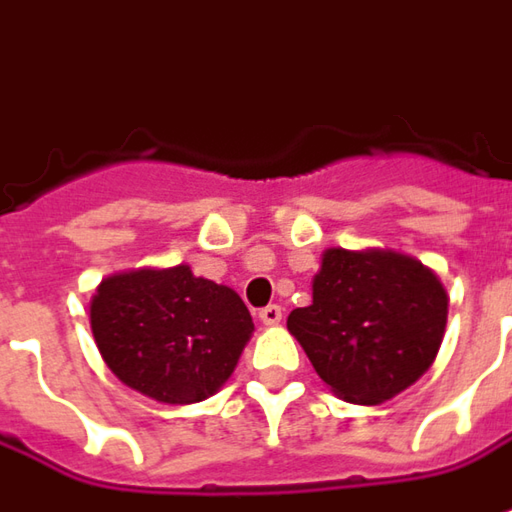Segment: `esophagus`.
Listing matches in <instances>:
<instances>
[{
    "instance_id": "1",
    "label": "esophagus",
    "mask_w": 512,
    "mask_h": 512,
    "mask_svg": "<svg viewBox=\"0 0 512 512\" xmlns=\"http://www.w3.org/2000/svg\"><path fill=\"white\" fill-rule=\"evenodd\" d=\"M260 320H263L266 326H277V323L283 320V309H280L277 303H269V306L260 309Z\"/></svg>"
}]
</instances>
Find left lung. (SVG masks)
<instances>
[{
  "label": "left lung",
  "mask_w": 512,
  "mask_h": 512,
  "mask_svg": "<svg viewBox=\"0 0 512 512\" xmlns=\"http://www.w3.org/2000/svg\"><path fill=\"white\" fill-rule=\"evenodd\" d=\"M448 323L439 277L397 252L328 249L314 300L289 314V331L340 397L377 405L428 371Z\"/></svg>",
  "instance_id": "8db88e82"
}]
</instances>
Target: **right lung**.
Returning a JSON list of instances; mask_svg holds the SVG:
<instances>
[{"label": "right lung", "mask_w": 512, "mask_h": 512, "mask_svg": "<svg viewBox=\"0 0 512 512\" xmlns=\"http://www.w3.org/2000/svg\"><path fill=\"white\" fill-rule=\"evenodd\" d=\"M90 326L115 377L167 405L215 394L255 331L235 291L189 266L107 277L90 303Z\"/></svg>", "instance_id": "obj_1"}]
</instances>
